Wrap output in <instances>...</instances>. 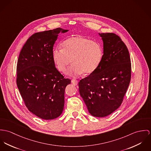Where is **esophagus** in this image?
I'll use <instances>...</instances> for the list:
<instances>
[{"instance_id": "1", "label": "esophagus", "mask_w": 151, "mask_h": 151, "mask_svg": "<svg viewBox=\"0 0 151 151\" xmlns=\"http://www.w3.org/2000/svg\"><path fill=\"white\" fill-rule=\"evenodd\" d=\"M72 83L73 84V85H75V86H76L78 83V81L76 80V79H72Z\"/></svg>"}]
</instances>
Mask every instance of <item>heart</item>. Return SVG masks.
<instances>
[{"label": "heart", "mask_w": 151, "mask_h": 151, "mask_svg": "<svg viewBox=\"0 0 151 151\" xmlns=\"http://www.w3.org/2000/svg\"><path fill=\"white\" fill-rule=\"evenodd\" d=\"M62 49L55 48L52 52L53 61L61 72L65 71L71 62L72 65L67 71L68 75L76 76L89 75L99 67L102 57L100 43L80 35L72 36L62 43Z\"/></svg>", "instance_id": "b5f03b06"}]
</instances>
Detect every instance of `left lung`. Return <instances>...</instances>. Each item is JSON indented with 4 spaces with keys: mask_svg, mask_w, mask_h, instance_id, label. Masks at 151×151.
<instances>
[{
    "mask_svg": "<svg viewBox=\"0 0 151 151\" xmlns=\"http://www.w3.org/2000/svg\"><path fill=\"white\" fill-rule=\"evenodd\" d=\"M103 41V55L97 69L80 81L79 93L89 113L105 117L120 106L131 79L129 52L119 36L99 34Z\"/></svg>",
    "mask_w": 151,
    "mask_h": 151,
    "instance_id": "left-lung-1",
    "label": "left lung"
}]
</instances>
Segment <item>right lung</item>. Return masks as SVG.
I'll use <instances>...</instances> for the list:
<instances>
[{"mask_svg":"<svg viewBox=\"0 0 151 151\" xmlns=\"http://www.w3.org/2000/svg\"><path fill=\"white\" fill-rule=\"evenodd\" d=\"M58 28L32 35L20 51L17 65V85L28 110L45 120L60 116L64 109L65 87L70 80L57 69L52 57L60 33Z\"/></svg>","mask_w":151,"mask_h":151,"instance_id":"right-lung-1","label":"right lung"}]
</instances>
